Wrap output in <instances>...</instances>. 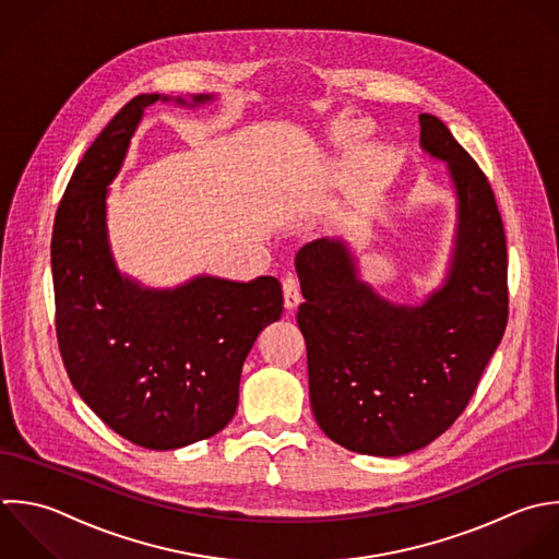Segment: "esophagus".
Wrapping results in <instances>:
<instances>
[{
    "label": "esophagus",
    "mask_w": 559,
    "mask_h": 559,
    "mask_svg": "<svg viewBox=\"0 0 559 559\" xmlns=\"http://www.w3.org/2000/svg\"><path fill=\"white\" fill-rule=\"evenodd\" d=\"M283 294H285V307L296 309L300 302V283L294 274H287L283 278Z\"/></svg>",
    "instance_id": "obj_1"
}]
</instances>
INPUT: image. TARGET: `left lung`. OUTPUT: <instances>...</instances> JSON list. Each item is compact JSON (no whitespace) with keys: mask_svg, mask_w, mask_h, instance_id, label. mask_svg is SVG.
Segmentation results:
<instances>
[{"mask_svg":"<svg viewBox=\"0 0 559 559\" xmlns=\"http://www.w3.org/2000/svg\"><path fill=\"white\" fill-rule=\"evenodd\" d=\"M420 145L447 160L457 193L447 281L423 305H392L359 281L342 239L296 254L305 302L309 396L340 447L399 457L440 438L466 409L508 326V246L492 187L436 115H420Z\"/></svg>","mask_w":559,"mask_h":559,"instance_id":"left-lung-1","label":"left lung"}]
</instances>
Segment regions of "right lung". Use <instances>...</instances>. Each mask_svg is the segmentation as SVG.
<instances>
[{"label": "right lung", "mask_w": 559, "mask_h": 559, "mask_svg": "<svg viewBox=\"0 0 559 559\" xmlns=\"http://www.w3.org/2000/svg\"><path fill=\"white\" fill-rule=\"evenodd\" d=\"M156 99L169 97H132L75 165L53 219L51 276L58 348L80 399L132 444L171 451L233 420L243 361L259 333L281 320L283 287L274 276H195L176 289H147L119 274L106 187ZM211 99L193 95L191 106Z\"/></svg>", "instance_id": "obj_1"}]
</instances>
